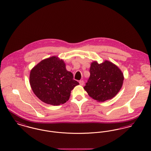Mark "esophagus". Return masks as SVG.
Wrapping results in <instances>:
<instances>
[{
  "label": "esophagus",
  "mask_w": 151,
  "mask_h": 151,
  "mask_svg": "<svg viewBox=\"0 0 151 151\" xmlns=\"http://www.w3.org/2000/svg\"><path fill=\"white\" fill-rule=\"evenodd\" d=\"M79 84H80V85H81V86H82V85H83V84H84V81H83V80H81V81H79Z\"/></svg>",
  "instance_id": "esophagus-1"
}]
</instances>
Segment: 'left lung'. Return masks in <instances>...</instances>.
Instances as JSON below:
<instances>
[{
  "label": "left lung",
  "instance_id": "obj_1",
  "mask_svg": "<svg viewBox=\"0 0 151 151\" xmlns=\"http://www.w3.org/2000/svg\"><path fill=\"white\" fill-rule=\"evenodd\" d=\"M90 76L84 89L88 95L98 102L111 99L123 85L124 76L119 68L106 60L99 64L94 61L90 68Z\"/></svg>",
  "mask_w": 151,
  "mask_h": 151
}]
</instances>
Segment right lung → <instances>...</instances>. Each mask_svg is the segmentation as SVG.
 I'll use <instances>...</instances> for the list:
<instances>
[{
  "label": "right lung",
  "mask_w": 151,
  "mask_h": 151,
  "mask_svg": "<svg viewBox=\"0 0 151 151\" xmlns=\"http://www.w3.org/2000/svg\"><path fill=\"white\" fill-rule=\"evenodd\" d=\"M63 60L53 56L42 60L30 72L29 83L34 94L44 103L58 106L66 103L79 83L66 69Z\"/></svg>",
  "instance_id": "obj_1"
}]
</instances>
